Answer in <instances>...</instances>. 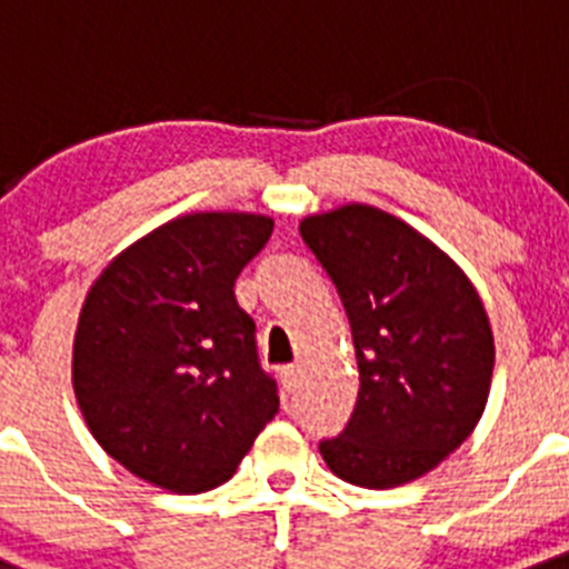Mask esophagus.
Wrapping results in <instances>:
<instances>
[{"label": "esophagus", "instance_id": "obj_1", "mask_svg": "<svg viewBox=\"0 0 569 569\" xmlns=\"http://www.w3.org/2000/svg\"><path fill=\"white\" fill-rule=\"evenodd\" d=\"M280 379H283L286 390H295L300 385V365L280 367Z\"/></svg>", "mask_w": 569, "mask_h": 569}]
</instances>
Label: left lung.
Masks as SVG:
<instances>
[{"instance_id": "8db88e82", "label": "left lung", "mask_w": 569, "mask_h": 569, "mask_svg": "<svg viewBox=\"0 0 569 569\" xmlns=\"http://www.w3.org/2000/svg\"><path fill=\"white\" fill-rule=\"evenodd\" d=\"M332 277L358 361V402L329 471L352 486L393 489L460 448L486 410L495 338L483 300L446 251L370 204H343L300 222Z\"/></svg>"}]
</instances>
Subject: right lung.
<instances>
[{
    "label": "right lung",
    "instance_id": "1",
    "mask_svg": "<svg viewBox=\"0 0 569 569\" xmlns=\"http://www.w3.org/2000/svg\"><path fill=\"white\" fill-rule=\"evenodd\" d=\"M271 228L262 213H184L123 248L86 295L74 396L100 448L147 483L217 489L280 408L233 298Z\"/></svg>",
    "mask_w": 569,
    "mask_h": 569
}]
</instances>
